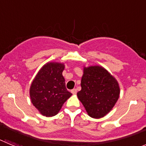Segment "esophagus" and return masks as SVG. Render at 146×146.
I'll use <instances>...</instances> for the list:
<instances>
[{"mask_svg":"<svg viewBox=\"0 0 146 146\" xmlns=\"http://www.w3.org/2000/svg\"><path fill=\"white\" fill-rule=\"evenodd\" d=\"M71 92L72 93V94H77V89H75V88L72 89V91H71Z\"/></svg>","mask_w":146,"mask_h":146,"instance_id":"34e87169","label":"esophagus"}]
</instances>
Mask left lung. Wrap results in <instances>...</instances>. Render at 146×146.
Here are the masks:
<instances>
[{
  "label": "left lung",
  "mask_w": 146,
  "mask_h": 146,
  "mask_svg": "<svg viewBox=\"0 0 146 146\" xmlns=\"http://www.w3.org/2000/svg\"><path fill=\"white\" fill-rule=\"evenodd\" d=\"M81 91L77 97L91 118H101L110 112L120 95L118 81L104 67L83 68Z\"/></svg>",
  "instance_id": "8db88e82"
}]
</instances>
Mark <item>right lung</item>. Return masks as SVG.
<instances>
[{"instance_id":"1","label":"right lung","mask_w":146,"mask_h":146,"mask_svg":"<svg viewBox=\"0 0 146 146\" xmlns=\"http://www.w3.org/2000/svg\"><path fill=\"white\" fill-rule=\"evenodd\" d=\"M65 65L48 62L40 69L30 87V97L33 106L44 116L57 115L72 94L66 88L62 74Z\"/></svg>"}]
</instances>
